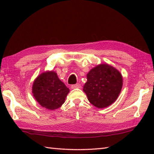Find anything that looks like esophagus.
<instances>
[{
  "instance_id": "34e87169",
  "label": "esophagus",
  "mask_w": 154,
  "mask_h": 154,
  "mask_svg": "<svg viewBox=\"0 0 154 154\" xmlns=\"http://www.w3.org/2000/svg\"><path fill=\"white\" fill-rule=\"evenodd\" d=\"M71 88L72 89H79L81 88V85L79 83H77L75 85H72L71 86Z\"/></svg>"
}]
</instances>
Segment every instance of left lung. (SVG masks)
Returning <instances> with one entry per match:
<instances>
[{"mask_svg":"<svg viewBox=\"0 0 154 154\" xmlns=\"http://www.w3.org/2000/svg\"><path fill=\"white\" fill-rule=\"evenodd\" d=\"M87 79L83 91L89 102L99 109H104L115 102L122 88V75L108 63H100L91 69Z\"/></svg>","mask_w":154,"mask_h":154,"instance_id":"left-lung-1","label":"left lung"}]
</instances>
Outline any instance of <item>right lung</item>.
I'll return each mask as SVG.
<instances>
[{"instance_id": "obj_1", "label": "right lung", "mask_w": 154, "mask_h": 154, "mask_svg": "<svg viewBox=\"0 0 154 154\" xmlns=\"http://www.w3.org/2000/svg\"><path fill=\"white\" fill-rule=\"evenodd\" d=\"M69 92V88L59 79L54 71H47L39 75L32 85L35 100L42 107L50 110L61 107Z\"/></svg>"}]
</instances>
